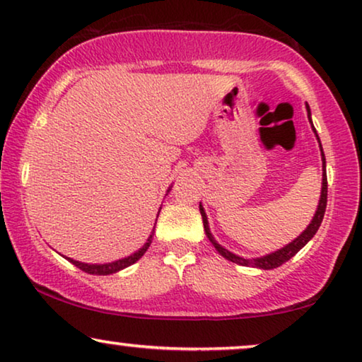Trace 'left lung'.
Instances as JSON below:
<instances>
[{
	"label": "left lung",
	"instance_id": "left-lung-1",
	"mask_svg": "<svg viewBox=\"0 0 362 362\" xmlns=\"http://www.w3.org/2000/svg\"><path fill=\"white\" fill-rule=\"evenodd\" d=\"M307 111H308V119H310V108L307 106ZM310 123H312V119H310ZM313 128V124H312ZM315 131V128H313ZM315 134H317V131H315ZM317 139L320 142V137L317 134ZM320 149H322V144H320ZM322 160H323V183H322V197H320V203H318V208H317V213H315L312 223H310L307 230H305L300 236L292 241L287 246L279 249V251L272 252V254H267V256L264 257H257V259H244V257H239L236 254H233L225 249L223 246H220L215 239H213L211 233H210V228H208V220H206V215H205V210H203L202 205H200V213H202V218H203V226H205V233L208 239H210L213 246L218 252L221 254L223 257L228 259V261H231L234 264H239V266H246V267H259V269H276L279 266H282L284 262H287L288 259H292L295 254H297L300 249H302L305 244H307L310 239L315 236V233L318 231L320 225H322L323 221V216H325V210H327V200H328V180H327V170H325V167H327V160H325V154H323V149H322Z\"/></svg>",
	"mask_w": 362,
	"mask_h": 362
}]
</instances>
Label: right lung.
I'll use <instances>...</instances> for the list:
<instances>
[{"label": "right lung", "instance_id": "obj_1", "mask_svg": "<svg viewBox=\"0 0 362 362\" xmlns=\"http://www.w3.org/2000/svg\"><path fill=\"white\" fill-rule=\"evenodd\" d=\"M152 243V236L147 239V243L142 246L139 251L131 254V256L124 257V259H119V261H115V262H110V264H83V262H78V261H74V259H69L70 262L74 264V266H77L81 271L86 272V274H93V276H108V274H115L121 271V269L131 266V264H134L137 259H141L144 256V252L149 249Z\"/></svg>", "mask_w": 362, "mask_h": 362}]
</instances>
